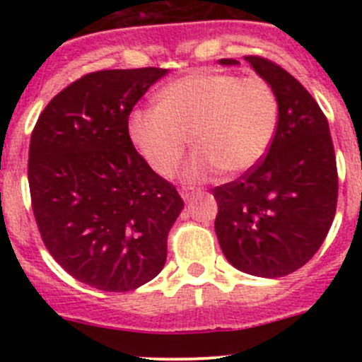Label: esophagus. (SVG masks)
I'll use <instances>...</instances> for the list:
<instances>
[{"label":"esophagus","instance_id":"obj_1","mask_svg":"<svg viewBox=\"0 0 362 362\" xmlns=\"http://www.w3.org/2000/svg\"><path fill=\"white\" fill-rule=\"evenodd\" d=\"M180 196L185 199V202H189V199H191L192 196H194V189H191V187H182V189H180Z\"/></svg>","mask_w":362,"mask_h":362}]
</instances>
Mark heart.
<instances>
[{
    "mask_svg": "<svg viewBox=\"0 0 362 362\" xmlns=\"http://www.w3.org/2000/svg\"><path fill=\"white\" fill-rule=\"evenodd\" d=\"M279 126V98L268 80L233 73L194 71L168 83L158 107L134 108L129 138L160 177L180 166L191 138L196 154L185 175L202 180L215 170L240 175L259 164Z\"/></svg>",
    "mask_w": 362,
    "mask_h": 362,
    "instance_id": "1",
    "label": "heart"
}]
</instances>
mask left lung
Here are the masks:
<instances>
[{"label":"left lung","mask_w":362,"mask_h":362,"mask_svg":"<svg viewBox=\"0 0 362 362\" xmlns=\"http://www.w3.org/2000/svg\"><path fill=\"white\" fill-rule=\"evenodd\" d=\"M245 61L275 89L279 126L261 163L211 191L218 204L215 233L236 269L279 279L305 266L326 240L337 214V156L312 94L273 61Z\"/></svg>","instance_id":"left-lung-1"}]
</instances>
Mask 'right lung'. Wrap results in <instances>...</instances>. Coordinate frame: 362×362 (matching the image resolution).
<instances>
[{
	"instance_id": "right-lung-1",
	"label": "right lung",
	"mask_w": 362,
	"mask_h": 362,
	"mask_svg": "<svg viewBox=\"0 0 362 362\" xmlns=\"http://www.w3.org/2000/svg\"><path fill=\"white\" fill-rule=\"evenodd\" d=\"M164 68L103 69L64 87L29 144L31 206L47 250L78 282L126 293L159 275L184 202L136 152L127 119Z\"/></svg>"
}]
</instances>
